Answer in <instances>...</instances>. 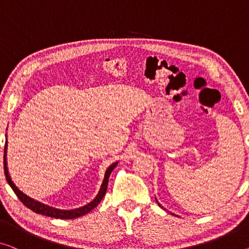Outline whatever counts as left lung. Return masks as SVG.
Returning a JSON list of instances; mask_svg holds the SVG:
<instances>
[{"label":"left lung","instance_id":"1","mask_svg":"<svg viewBox=\"0 0 249 249\" xmlns=\"http://www.w3.org/2000/svg\"><path fill=\"white\" fill-rule=\"evenodd\" d=\"M156 201H157V204H158V205L160 206V207H162V206H161V205H160V204H159V202H158V200H157V199H156Z\"/></svg>","mask_w":249,"mask_h":249}]
</instances>
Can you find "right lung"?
Returning <instances> with one entry per match:
<instances>
[{
	"mask_svg": "<svg viewBox=\"0 0 249 249\" xmlns=\"http://www.w3.org/2000/svg\"><path fill=\"white\" fill-rule=\"evenodd\" d=\"M6 149H7V141H5L4 160H3V162H4V174H5V178H6L7 182H9V185L11 186V188L13 189V191L15 193V195L18 196V199H20L23 202V204L26 206V207L31 209L32 212H34V213H41V215H44V216H48V217L60 218V219H73V218L86 215V213H90L93 208L97 207V206L99 205V202L102 200L103 196H105L106 193H107V188H108V181H109L110 175H111L112 170L114 169V167H116L118 164V161L114 162L108 168V169H107L106 175H105V179H103V182H102V185L100 187V190H99L97 197H95L92 201H90L89 204L83 206V207L71 209V210H62V209L51 207V206H48L45 204H42V202L33 199V198H31V197L26 196L24 193H22V191L18 189L17 186H15V183L12 181V179H11V177H10L9 169H7Z\"/></svg>",
	"mask_w": 249,
	"mask_h": 249,
	"instance_id": "1",
	"label": "right lung"
}]
</instances>
